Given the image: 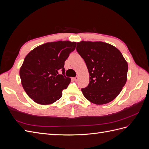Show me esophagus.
Instances as JSON below:
<instances>
[{
    "instance_id": "34e87169",
    "label": "esophagus",
    "mask_w": 149,
    "mask_h": 149,
    "mask_svg": "<svg viewBox=\"0 0 149 149\" xmlns=\"http://www.w3.org/2000/svg\"><path fill=\"white\" fill-rule=\"evenodd\" d=\"M73 79L75 81H78V76H76V77H74V78H73Z\"/></svg>"
}]
</instances>
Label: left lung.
<instances>
[{
	"label": "left lung",
	"instance_id": "obj_1",
	"mask_svg": "<svg viewBox=\"0 0 149 149\" xmlns=\"http://www.w3.org/2000/svg\"><path fill=\"white\" fill-rule=\"evenodd\" d=\"M76 50L89 73L88 86L81 89L84 96L99 105L114 100L127 81L128 64L121 52L102 42L81 41Z\"/></svg>",
	"mask_w": 149,
	"mask_h": 149
}]
</instances>
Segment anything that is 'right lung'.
Here are the masks:
<instances>
[{"label":"right lung","mask_w":149,"mask_h":149,"mask_svg":"<svg viewBox=\"0 0 149 149\" xmlns=\"http://www.w3.org/2000/svg\"><path fill=\"white\" fill-rule=\"evenodd\" d=\"M76 42H48L31 50L20 69L22 86L27 95L39 104H50L60 100L71 79L65 75V61ZM61 70L62 74L58 72Z\"/></svg>","instance_id":"1"}]
</instances>
